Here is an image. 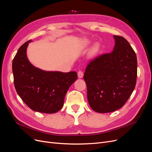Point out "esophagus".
<instances>
[{
	"label": "esophagus",
	"instance_id": "1",
	"mask_svg": "<svg viewBox=\"0 0 152 152\" xmlns=\"http://www.w3.org/2000/svg\"><path fill=\"white\" fill-rule=\"evenodd\" d=\"M77 74H78V77L80 78H80L83 77V76H84V73L82 72L81 70H79V72H78Z\"/></svg>",
	"mask_w": 152,
	"mask_h": 152
}]
</instances>
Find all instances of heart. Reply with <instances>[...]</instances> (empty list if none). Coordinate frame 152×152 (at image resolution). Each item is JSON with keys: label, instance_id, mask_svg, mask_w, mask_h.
Segmentation results:
<instances>
[{"label": "heart", "instance_id": "1", "mask_svg": "<svg viewBox=\"0 0 152 152\" xmlns=\"http://www.w3.org/2000/svg\"><path fill=\"white\" fill-rule=\"evenodd\" d=\"M86 44H87V42H86Z\"/></svg>", "mask_w": 152, "mask_h": 152}]
</instances>
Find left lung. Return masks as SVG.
Wrapping results in <instances>:
<instances>
[{"label":"left lung","mask_w":152,"mask_h":152,"mask_svg":"<svg viewBox=\"0 0 152 152\" xmlns=\"http://www.w3.org/2000/svg\"><path fill=\"white\" fill-rule=\"evenodd\" d=\"M113 50L92 59L84 75L90 107L98 113L122 108L134 91L137 79L136 55L128 41L113 35Z\"/></svg>","instance_id":"obj_1"}]
</instances>
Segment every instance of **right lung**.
<instances>
[{
  "instance_id": "right-lung-1",
  "label": "right lung",
  "mask_w": 152,
  "mask_h": 152,
  "mask_svg": "<svg viewBox=\"0 0 152 152\" xmlns=\"http://www.w3.org/2000/svg\"><path fill=\"white\" fill-rule=\"evenodd\" d=\"M31 40L18 49L12 61L14 84L18 94L35 112L53 113L63 107L69 87L77 79L75 72H46L33 66L26 56Z\"/></svg>"
}]
</instances>
